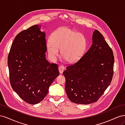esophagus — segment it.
Instances as JSON below:
<instances>
[{"mask_svg":"<svg viewBox=\"0 0 125 125\" xmlns=\"http://www.w3.org/2000/svg\"><path fill=\"white\" fill-rule=\"evenodd\" d=\"M58 69H59V72L60 74H62L63 71L65 70V67L63 66H59L58 67Z\"/></svg>","mask_w":125,"mask_h":125,"instance_id":"1","label":"esophagus"}]
</instances>
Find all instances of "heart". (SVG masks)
Wrapping results in <instances>:
<instances>
[{
    "label": "heart",
    "mask_w": 125,
    "mask_h": 125,
    "mask_svg": "<svg viewBox=\"0 0 125 125\" xmlns=\"http://www.w3.org/2000/svg\"><path fill=\"white\" fill-rule=\"evenodd\" d=\"M87 46V41L83 34L67 27L56 30L46 44L48 54L52 59L57 58L58 50H60L62 58L69 64L77 62L82 58Z\"/></svg>",
    "instance_id": "heart-1"
}]
</instances>
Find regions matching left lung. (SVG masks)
Wrapping results in <instances>:
<instances>
[{
	"label": "left lung",
	"mask_w": 125,
	"mask_h": 125,
	"mask_svg": "<svg viewBox=\"0 0 125 125\" xmlns=\"http://www.w3.org/2000/svg\"><path fill=\"white\" fill-rule=\"evenodd\" d=\"M114 57L111 47L97 30L92 44L82 58L63 71L65 90L73 103L89 104L96 102L111 83Z\"/></svg>",
	"instance_id": "8db88e82"
}]
</instances>
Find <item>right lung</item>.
Instances as JSON below:
<instances>
[{
    "label": "right lung",
    "instance_id": "1",
    "mask_svg": "<svg viewBox=\"0 0 125 125\" xmlns=\"http://www.w3.org/2000/svg\"><path fill=\"white\" fill-rule=\"evenodd\" d=\"M35 25L19 33L8 57L10 84L26 103L36 104L46 96L49 88L59 75L57 65L45 58L46 33Z\"/></svg>",
    "mask_w": 125,
    "mask_h": 125
}]
</instances>
